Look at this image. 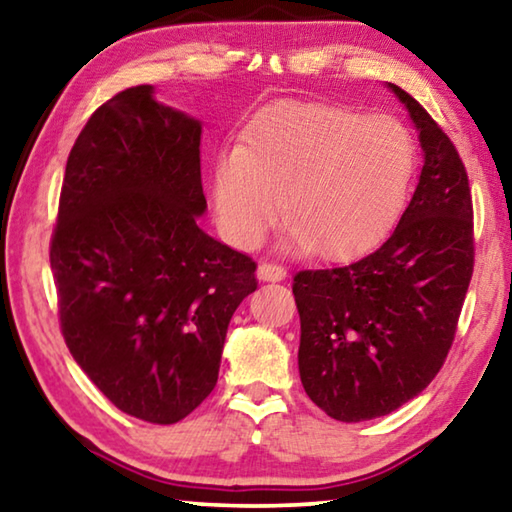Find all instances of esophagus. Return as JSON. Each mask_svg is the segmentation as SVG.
Instances as JSON below:
<instances>
[{"label": "esophagus", "mask_w": 512, "mask_h": 512, "mask_svg": "<svg viewBox=\"0 0 512 512\" xmlns=\"http://www.w3.org/2000/svg\"><path fill=\"white\" fill-rule=\"evenodd\" d=\"M257 275H259V280H264V282H280L287 277V268L280 264H273V262L271 264L264 262V264H259Z\"/></svg>", "instance_id": "1"}]
</instances>
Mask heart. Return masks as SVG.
<instances>
[{
  "mask_svg": "<svg viewBox=\"0 0 512 512\" xmlns=\"http://www.w3.org/2000/svg\"><path fill=\"white\" fill-rule=\"evenodd\" d=\"M415 140L400 119L329 103H282L253 119L244 151L214 167V207L232 244L257 248L282 201L293 244L352 257L391 228L409 192Z\"/></svg>",
  "mask_w": 512,
  "mask_h": 512,
  "instance_id": "heart-1",
  "label": "heart"
}]
</instances>
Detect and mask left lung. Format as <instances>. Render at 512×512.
Wrapping results in <instances>:
<instances>
[{
  "instance_id": "8db88e82",
  "label": "left lung",
  "mask_w": 512,
  "mask_h": 512,
  "mask_svg": "<svg viewBox=\"0 0 512 512\" xmlns=\"http://www.w3.org/2000/svg\"><path fill=\"white\" fill-rule=\"evenodd\" d=\"M420 131V183L384 244L359 262L293 277L305 393L329 418L363 422L413 400L452 348L474 271V210L454 142L388 83Z\"/></svg>"
}]
</instances>
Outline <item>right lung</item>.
<instances>
[{
	"instance_id": "1",
	"label": "right lung",
	"mask_w": 512,
	"mask_h": 512,
	"mask_svg": "<svg viewBox=\"0 0 512 512\" xmlns=\"http://www.w3.org/2000/svg\"><path fill=\"white\" fill-rule=\"evenodd\" d=\"M201 124L117 92L69 151L49 262L60 332L94 386L133 418L173 424L219 379L230 318L257 289L253 257L196 225Z\"/></svg>"
}]
</instances>
